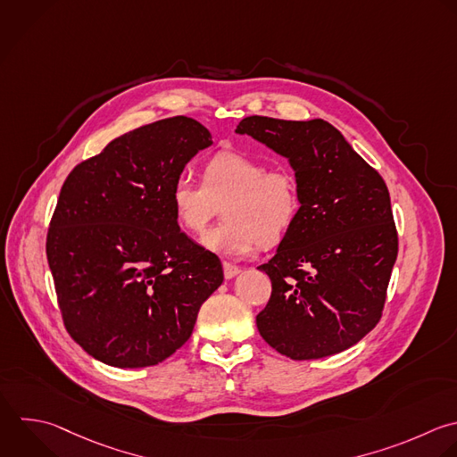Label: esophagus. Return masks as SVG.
<instances>
[{
  "label": "esophagus",
  "mask_w": 457,
  "mask_h": 457,
  "mask_svg": "<svg viewBox=\"0 0 457 457\" xmlns=\"http://www.w3.org/2000/svg\"><path fill=\"white\" fill-rule=\"evenodd\" d=\"M241 273V268L236 266V264H230V262H223V275L227 280L237 277Z\"/></svg>",
  "instance_id": "34e87169"
}]
</instances>
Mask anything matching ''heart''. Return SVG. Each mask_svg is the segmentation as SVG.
<instances>
[{
	"label": "heart",
	"mask_w": 457,
	"mask_h": 457,
	"mask_svg": "<svg viewBox=\"0 0 457 457\" xmlns=\"http://www.w3.org/2000/svg\"><path fill=\"white\" fill-rule=\"evenodd\" d=\"M177 221L202 234L225 207V225L209 230L202 245L220 255L248 257L259 243L275 245L293 227L300 211L295 175L243 154L221 152L204 168V184L182 175L170 191Z\"/></svg>",
	"instance_id": "b5f03b06"
}]
</instances>
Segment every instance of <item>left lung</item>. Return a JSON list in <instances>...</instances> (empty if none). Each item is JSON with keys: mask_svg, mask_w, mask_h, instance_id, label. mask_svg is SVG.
<instances>
[{"mask_svg": "<svg viewBox=\"0 0 457 457\" xmlns=\"http://www.w3.org/2000/svg\"><path fill=\"white\" fill-rule=\"evenodd\" d=\"M236 134L286 157L300 193L293 227L259 266L271 278L262 339L295 361L353 346L380 318L398 252L382 177L323 120L248 116Z\"/></svg>", "mask_w": 457, "mask_h": 457, "instance_id": "1", "label": "left lung"}]
</instances>
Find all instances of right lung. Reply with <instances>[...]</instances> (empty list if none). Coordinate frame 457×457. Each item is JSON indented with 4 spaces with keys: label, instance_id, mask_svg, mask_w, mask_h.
<instances>
[{
    "label": "right lung",
    "instance_id": "right-lung-1",
    "mask_svg": "<svg viewBox=\"0 0 457 457\" xmlns=\"http://www.w3.org/2000/svg\"><path fill=\"white\" fill-rule=\"evenodd\" d=\"M211 145L202 123L175 116L116 137L66 179L46 253L66 328L95 359L162 362L221 286L220 259L180 230L170 202L186 164Z\"/></svg>",
    "mask_w": 457,
    "mask_h": 457
}]
</instances>
